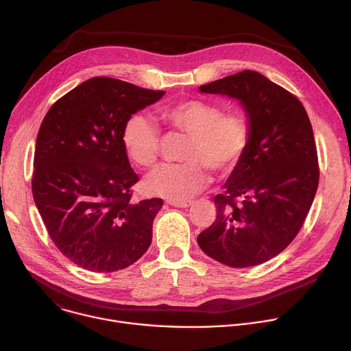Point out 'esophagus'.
<instances>
[{
    "label": "esophagus",
    "instance_id": "obj_1",
    "mask_svg": "<svg viewBox=\"0 0 351 351\" xmlns=\"http://www.w3.org/2000/svg\"><path fill=\"white\" fill-rule=\"evenodd\" d=\"M168 204L178 208H189L193 204V202L191 199H183V202H168Z\"/></svg>",
    "mask_w": 351,
    "mask_h": 351
}]
</instances>
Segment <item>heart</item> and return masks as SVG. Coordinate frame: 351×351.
Wrapping results in <instances>:
<instances>
[{
	"label": "heart",
	"mask_w": 351,
	"mask_h": 351,
	"mask_svg": "<svg viewBox=\"0 0 351 351\" xmlns=\"http://www.w3.org/2000/svg\"><path fill=\"white\" fill-rule=\"evenodd\" d=\"M161 122L189 136L182 164H167L149 173V193L183 202L208 186L210 169L232 172L244 158L252 141V128L244 114L223 112L222 107L204 99H183L158 108ZM128 157L141 168H152L161 153V132L143 114L130 115L122 129Z\"/></svg>",
	"instance_id": "b5f03b06"
}]
</instances>
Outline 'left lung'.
Wrapping results in <instances>:
<instances>
[{
    "mask_svg": "<svg viewBox=\"0 0 351 351\" xmlns=\"http://www.w3.org/2000/svg\"><path fill=\"white\" fill-rule=\"evenodd\" d=\"M199 91L239 99L252 141L223 193L214 197L217 218L197 243L208 257L232 268L267 263L302 229L318 189L310 118L295 95L256 71L199 86Z\"/></svg>",
    "mask_w": 351,
    "mask_h": 351,
    "instance_id": "obj_1",
    "label": "left lung"
}]
</instances>
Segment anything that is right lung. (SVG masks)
<instances>
[{"label":"right lung","mask_w":351,"mask_h":351,"mask_svg":"<svg viewBox=\"0 0 351 351\" xmlns=\"http://www.w3.org/2000/svg\"><path fill=\"white\" fill-rule=\"evenodd\" d=\"M165 94L112 77H91L44 117L34 149L32 191L49 237L73 264L115 272L152 244L161 198L132 199L126 119Z\"/></svg>","instance_id":"obj_1"}]
</instances>
